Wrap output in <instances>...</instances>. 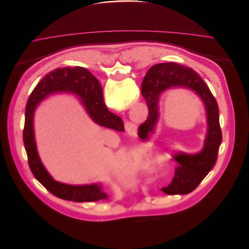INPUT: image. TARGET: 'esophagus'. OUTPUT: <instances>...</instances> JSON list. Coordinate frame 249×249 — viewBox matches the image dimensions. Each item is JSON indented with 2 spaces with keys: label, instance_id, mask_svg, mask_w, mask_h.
Returning <instances> with one entry per match:
<instances>
[{
  "label": "esophagus",
  "instance_id": "obj_1",
  "mask_svg": "<svg viewBox=\"0 0 249 249\" xmlns=\"http://www.w3.org/2000/svg\"><path fill=\"white\" fill-rule=\"evenodd\" d=\"M136 129H137V126L135 124H133L131 122H127L125 124V130L127 133H135L136 132Z\"/></svg>",
  "mask_w": 249,
  "mask_h": 249
}]
</instances>
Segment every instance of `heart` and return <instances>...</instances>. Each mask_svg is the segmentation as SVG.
Segmentation results:
<instances>
[{"instance_id":"1","label":"heart","mask_w":249,"mask_h":249,"mask_svg":"<svg viewBox=\"0 0 249 249\" xmlns=\"http://www.w3.org/2000/svg\"><path fill=\"white\" fill-rule=\"evenodd\" d=\"M142 164H144V165L146 164V165H147V164H148V162H146V163H142Z\"/></svg>"}]
</instances>
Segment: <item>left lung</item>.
I'll return each instance as SVG.
<instances>
[{
  "mask_svg": "<svg viewBox=\"0 0 249 249\" xmlns=\"http://www.w3.org/2000/svg\"><path fill=\"white\" fill-rule=\"evenodd\" d=\"M173 87L189 88L200 96L207 110L208 133L205 146L200 153L196 155L178 154L175 157L178 164L175 178L170 185L162 188V191L169 195L190 193L199 185L214 167L222 141L219 109L210 88L196 71L173 62L152 66L142 82L141 93L146 101L148 115L145 122L139 126L138 136L146 140L148 135L154 132L159 116V96L165 90Z\"/></svg>",
  "mask_w": 249,
  "mask_h": 249,
  "instance_id": "obj_1",
  "label": "left lung"
}]
</instances>
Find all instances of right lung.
<instances>
[{
    "instance_id": "1",
    "label": "right lung",
    "mask_w": 249,
    "mask_h": 249,
    "mask_svg": "<svg viewBox=\"0 0 249 249\" xmlns=\"http://www.w3.org/2000/svg\"><path fill=\"white\" fill-rule=\"evenodd\" d=\"M61 91L76 93L90 117L96 124L120 132L124 130L123 119L107 109L104 103L102 86L91 72L81 66L57 69L43 77L36 85L27 102L22 138L30 169L42 186L61 199L76 202L107 199L108 195L102 191L101 185L72 186L56 182L43 167L39 159L34 138V111L38 104L49 94Z\"/></svg>"
}]
</instances>
